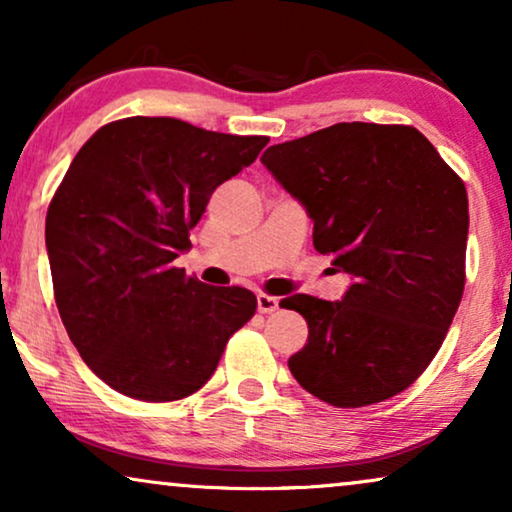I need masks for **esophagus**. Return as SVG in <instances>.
I'll return each mask as SVG.
<instances>
[{"instance_id":"esophagus-1","label":"esophagus","mask_w":512,"mask_h":512,"mask_svg":"<svg viewBox=\"0 0 512 512\" xmlns=\"http://www.w3.org/2000/svg\"><path fill=\"white\" fill-rule=\"evenodd\" d=\"M256 305H258V312H261V314H270V312H275L277 307H279V298L265 296V293H258Z\"/></svg>"}]
</instances>
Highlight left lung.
<instances>
[{
    "mask_svg": "<svg viewBox=\"0 0 512 512\" xmlns=\"http://www.w3.org/2000/svg\"><path fill=\"white\" fill-rule=\"evenodd\" d=\"M314 221V249L352 284L340 300L282 307L310 335L289 359L300 387L335 408L408 389L443 345L466 282L468 195L410 125L335 123L261 156Z\"/></svg>",
    "mask_w": 512,
    "mask_h": 512,
    "instance_id": "1",
    "label": "left lung"
}]
</instances>
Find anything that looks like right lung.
<instances>
[{"instance_id":"add662e5","label":"right lung","mask_w":512,"mask_h":512,"mask_svg":"<svg viewBox=\"0 0 512 512\" xmlns=\"http://www.w3.org/2000/svg\"><path fill=\"white\" fill-rule=\"evenodd\" d=\"M265 144L132 116L76 153L48 205V263L69 340L111 389L151 403L195 394L254 317V293L207 286L174 261L212 193Z\"/></svg>"}]
</instances>
